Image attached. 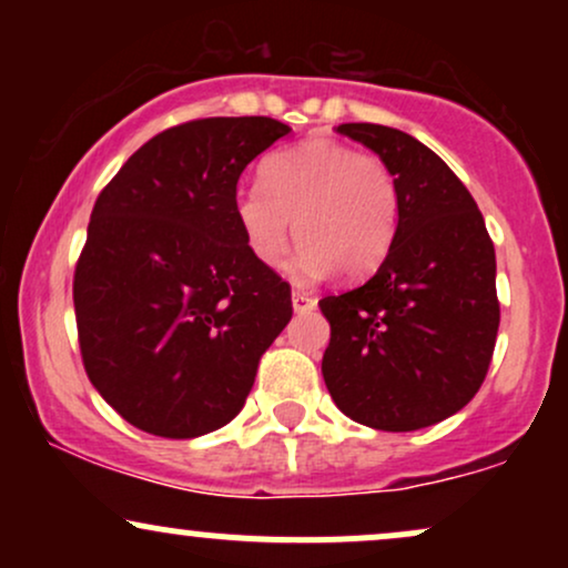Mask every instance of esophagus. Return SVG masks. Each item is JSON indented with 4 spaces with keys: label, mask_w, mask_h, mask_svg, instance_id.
Instances as JSON below:
<instances>
[{
    "label": "esophagus",
    "mask_w": 568,
    "mask_h": 568,
    "mask_svg": "<svg viewBox=\"0 0 568 568\" xmlns=\"http://www.w3.org/2000/svg\"><path fill=\"white\" fill-rule=\"evenodd\" d=\"M291 302H293V310H296V312H310V310H315V306H317V298L312 296V293H306V291H293Z\"/></svg>",
    "instance_id": "34e87169"
}]
</instances>
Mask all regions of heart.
I'll use <instances>...</instances> for the list:
<instances>
[{
	"mask_svg": "<svg viewBox=\"0 0 568 568\" xmlns=\"http://www.w3.org/2000/svg\"><path fill=\"white\" fill-rule=\"evenodd\" d=\"M264 186L234 194V219L266 270L283 264L293 234L302 243L298 280L366 277L387 258L397 230V186L387 165L344 143L315 139L266 160Z\"/></svg>",
	"mask_w": 568,
	"mask_h": 568,
	"instance_id": "heart-1",
	"label": "heart"
}]
</instances>
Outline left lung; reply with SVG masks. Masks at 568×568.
I'll list each match as a JSON object with an SVG mask.
<instances>
[{
  "mask_svg": "<svg viewBox=\"0 0 568 568\" xmlns=\"http://www.w3.org/2000/svg\"><path fill=\"white\" fill-rule=\"evenodd\" d=\"M393 173L397 230L376 275L321 298L331 342L323 379L342 414L410 433L465 408L486 379L499 328L497 256L473 194L403 130L347 122Z\"/></svg>",
  "mask_w": 568,
  "mask_h": 568,
  "instance_id": "1",
  "label": "left lung"
}]
</instances>
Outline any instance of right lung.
I'll return each instance as SVG.
<instances>
[{"mask_svg": "<svg viewBox=\"0 0 568 568\" xmlns=\"http://www.w3.org/2000/svg\"><path fill=\"white\" fill-rule=\"evenodd\" d=\"M288 133L270 116L186 122L98 194L74 272L80 349L103 400L143 433L230 425L291 321V285L251 256L234 219L240 173Z\"/></svg>", "mask_w": 568, "mask_h": 568, "instance_id": "add662e5", "label": "right lung"}]
</instances>
